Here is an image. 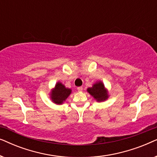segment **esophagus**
Returning a JSON list of instances; mask_svg holds the SVG:
<instances>
[{
    "instance_id": "1",
    "label": "esophagus",
    "mask_w": 157,
    "mask_h": 157,
    "mask_svg": "<svg viewBox=\"0 0 157 157\" xmlns=\"http://www.w3.org/2000/svg\"><path fill=\"white\" fill-rule=\"evenodd\" d=\"M77 90H78V91H83V87H81V86H80V87H78L77 88Z\"/></svg>"
}]
</instances>
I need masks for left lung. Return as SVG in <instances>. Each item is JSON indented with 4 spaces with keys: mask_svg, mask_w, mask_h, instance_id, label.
<instances>
[{
    "mask_svg": "<svg viewBox=\"0 0 157 157\" xmlns=\"http://www.w3.org/2000/svg\"><path fill=\"white\" fill-rule=\"evenodd\" d=\"M86 91L97 102H104L109 98L108 89L101 81H96L91 87L88 88Z\"/></svg>",
    "mask_w": 157,
    "mask_h": 157,
    "instance_id": "1",
    "label": "left lung"
}]
</instances>
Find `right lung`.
Here are the masks:
<instances>
[{"label": "right lung", "mask_w": 157, "mask_h": 157, "mask_svg": "<svg viewBox=\"0 0 157 157\" xmlns=\"http://www.w3.org/2000/svg\"><path fill=\"white\" fill-rule=\"evenodd\" d=\"M72 93V90L69 88H66L65 85L60 81L56 83L55 86L51 90L50 98L51 101L56 105H62L65 103L70 94Z\"/></svg>", "instance_id": "right-lung-1"}]
</instances>
